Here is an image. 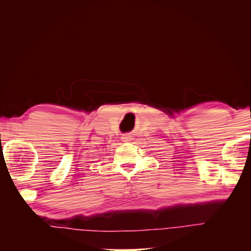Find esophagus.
Wrapping results in <instances>:
<instances>
[{"mask_svg":"<svg viewBox=\"0 0 251 251\" xmlns=\"http://www.w3.org/2000/svg\"><path fill=\"white\" fill-rule=\"evenodd\" d=\"M122 139H123V142H130L131 141V135L124 134L122 136Z\"/></svg>","mask_w":251,"mask_h":251,"instance_id":"1","label":"esophagus"}]
</instances>
